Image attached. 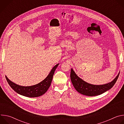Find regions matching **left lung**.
I'll use <instances>...</instances> for the list:
<instances>
[{
	"mask_svg": "<svg viewBox=\"0 0 124 124\" xmlns=\"http://www.w3.org/2000/svg\"><path fill=\"white\" fill-rule=\"evenodd\" d=\"M119 74L111 82L102 85H93L84 81L76 75L72 69L70 77L73 86L78 92L88 96H95L110 89L116 83Z\"/></svg>",
	"mask_w": 124,
	"mask_h": 124,
	"instance_id": "8db88e82",
	"label": "left lung"
}]
</instances>
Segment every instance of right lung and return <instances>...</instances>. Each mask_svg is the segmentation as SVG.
Instances as JSON below:
<instances>
[{"label":"right lung","instance_id":"right-lung-1","mask_svg":"<svg viewBox=\"0 0 124 124\" xmlns=\"http://www.w3.org/2000/svg\"><path fill=\"white\" fill-rule=\"evenodd\" d=\"M58 65L59 64H56L52 69L48 75L44 80L39 83L33 86H20L10 80L6 76L5 77L10 87L17 93L27 97H38L44 94L48 90L50 86L55 70Z\"/></svg>","mask_w":124,"mask_h":124}]
</instances>
